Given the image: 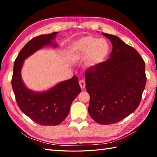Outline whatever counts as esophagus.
<instances>
[{"label":"esophagus","mask_w":157,"mask_h":157,"mask_svg":"<svg viewBox=\"0 0 157 157\" xmlns=\"http://www.w3.org/2000/svg\"><path fill=\"white\" fill-rule=\"evenodd\" d=\"M79 86H80L82 89H84L85 88V85H86V84H85V81L83 80V79L79 80Z\"/></svg>","instance_id":"1"}]
</instances>
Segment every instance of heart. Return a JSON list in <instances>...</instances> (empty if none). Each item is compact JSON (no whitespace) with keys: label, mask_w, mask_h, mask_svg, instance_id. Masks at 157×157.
<instances>
[{"label":"heart","mask_w":157,"mask_h":157,"mask_svg":"<svg viewBox=\"0 0 157 157\" xmlns=\"http://www.w3.org/2000/svg\"><path fill=\"white\" fill-rule=\"evenodd\" d=\"M71 57L78 61L87 58V66L94 67L104 62L109 54L110 47L107 40L92 36L79 39L71 47Z\"/></svg>","instance_id":"b5f03b06"}]
</instances>
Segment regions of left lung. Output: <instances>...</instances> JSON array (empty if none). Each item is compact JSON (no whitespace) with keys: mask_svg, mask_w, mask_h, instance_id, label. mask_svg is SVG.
Here are the masks:
<instances>
[{"mask_svg":"<svg viewBox=\"0 0 157 157\" xmlns=\"http://www.w3.org/2000/svg\"><path fill=\"white\" fill-rule=\"evenodd\" d=\"M112 44L109 59L85 72L89 115L100 124L121 121L136 109L144 91L145 63L134 48L102 33Z\"/></svg>","mask_w":157,"mask_h":157,"instance_id":"left-lung-1","label":"left lung"}]
</instances>
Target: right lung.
I'll return each mask as SVG.
<instances>
[{
	"instance_id": "add662e5",
	"label": "right lung",
	"mask_w": 157,
	"mask_h": 157,
	"mask_svg": "<svg viewBox=\"0 0 157 157\" xmlns=\"http://www.w3.org/2000/svg\"><path fill=\"white\" fill-rule=\"evenodd\" d=\"M57 32L41 34L32 39L18 53L15 59L12 86L17 105L22 112L41 125L55 126L65 120L71 103L81 92L78 78L73 76L44 92H35L25 86L21 75L24 60L45 46L57 45L53 42Z\"/></svg>"
}]
</instances>
